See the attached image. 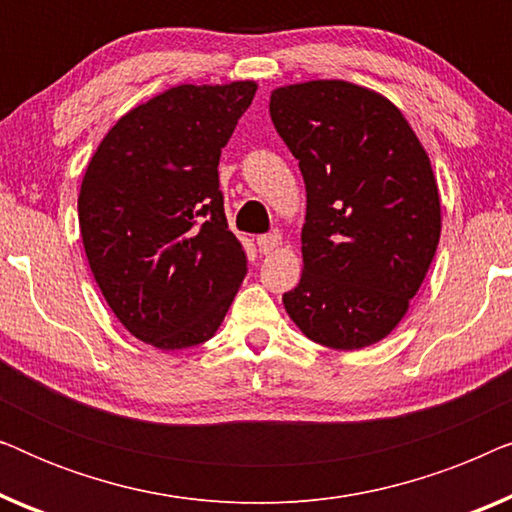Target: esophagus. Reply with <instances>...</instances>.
<instances>
[{"mask_svg":"<svg viewBox=\"0 0 512 512\" xmlns=\"http://www.w3.org/2000/svg\"><path fill=\"white\" fill-rule=\"evenodd\" d=\"M256 244H258V251H261L263 256H268V254H272V251H275L279 244H282V237H279V233H270V235H261L256 240Z\"/></svg>","mask_w":512,"mask_h":512,"instance_id":"esophagus-1","label":"esophagus"}]
</instances>
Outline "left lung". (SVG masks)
Wrapping results in <instances>:
<instances>
[{
    "instance_id": "obj_1",
    "label": "left lung",
    "mask_w": 512,
    "mask_h": 512,
    "mask_svg": "<svg viewBox=\"0 0 512 512\" xmlns=\"http://www.w3.org/2000/svg\"><path fill=\"white\" fill-rule=\"evenodd\" d=\"M270 118L307 191L303 275L286 312L324 347L375 345L401 324L438 249L429 153L394 102L340 79L275 88Z\"/></svg>"
}]
</instances>
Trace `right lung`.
Returning a JSON list of instances; mask_svg holds the SVG:
<instances>
[{
	"label": "right lung",
	"instance_id": "right-lung-1",
	"mask_svg": "<svg viewBox=\"0 0 512 512\" xmlns=\"http://www.w3.org/2000/svg\"><path fill=\"white\" fill-rule=\"evenodd\" d=\"M256 81L167 88L116 121L79 191L88 265L118 321L156 349L214 338L247 275L219 158Z\"/></svg>",
	"mask_w": 512,
	"mask_h": 512
}]
</instances>
